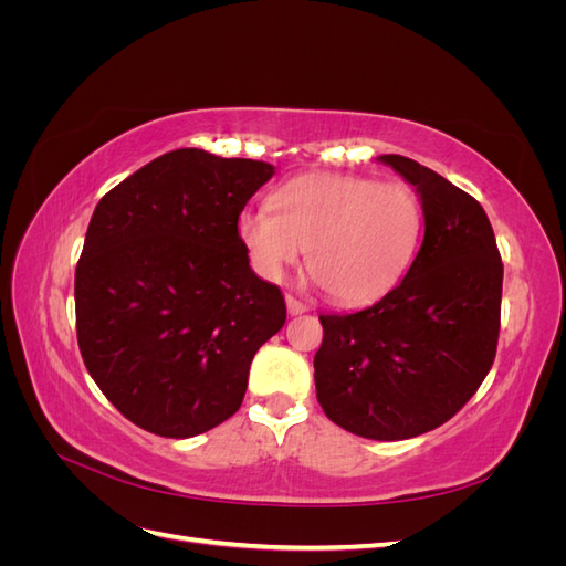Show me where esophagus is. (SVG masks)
Segmentation results:
<instances>
[{
	"instance_id": "esophagus-1",
	"label": "esophagus",
	"mask_w": 566,
	"mask_h": 566,
	"mask_svg": "<svg viewBox=\"0 0 566 566\" xmlns=\"http://www.w3.org/2000/svg\"><path fill=\"white\" fill-rule=\"evenodd\" d=\"M285 306H287V314H290V316H300V314H304V312H310V306H306V304L300 302V300H295L293 295L285 297Z\"/></svg>"
}]
</instances>
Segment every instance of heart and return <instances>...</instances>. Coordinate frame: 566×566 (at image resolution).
<instances>
[{
  "instance_id": "1",
  "label": "heart",
  "mask_w": 566,
  "mask_h": 566,
  "mask_svg": "<svg viewBox=\"0 0 566 566\" xmlns=\"http://www.w3.org/2000/svg\"><path fill=\"white\" fill-rule=\"evenodd\" d=\"M250 266L281 281L304 248L316 281L342 304H366L397 285L418 252L422 205L406 184L356 175H306L283 184L271 208L235 219Z\"/></svg>"
}]
</instances>
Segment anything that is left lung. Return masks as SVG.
Masks as SVG:
<instances>
[{
  "instance_id": "1",
  "label": "left lung",
  "mask_w": 566,
  "mask_h": 566,
  "mask_svg": "<svg viewBox=\"0 0 566 566\" xmlns=\"http://www.w3.org/2000/svg\"><path fill=\"white\" fill-rule=\"evenodd\" d=\"M378 160L416 188L422 245L380 302L318 316L314 380L342 430L399 441L451 420L484 382L499 345L503 262L472 196L410 158Z\"/></svg>"
}]
</instances>
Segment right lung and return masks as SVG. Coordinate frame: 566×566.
Listing matches in <instances>:
<instances>
[{
  "label": "right lung",
  "instance_id": "right-lung-1",
  "mask_svg": "<svg viewBox=\"0 0 566 566\" xmlns=\"http://www.w3.org/2000/svg\"><path fill=\"white\" fill-rule=\"evenodd\" d=\"M273 165L179 148L98 200L75 269L77 345L106 399L142 430L188 439L243 403L250 364L285 323L235 219Z\"/></svg>",
  "mask_w": 566,
  "mask_h": 566
}]
</instances>
